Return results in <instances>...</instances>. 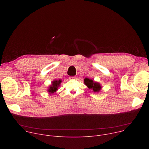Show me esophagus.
Segmentation results:
<instances>
[{
	"instance_id": "esophagus-1",
	"label": "esophagus",
	"mask_w": 149,
	"mask_h": 149,
	"mask_svg": "<svg viewBox=\"0 0 149 149\" xmlns=\"http://www.w3.org/2000/svg\"><path fill=\"white\" fill-rule=\"evenodd\" d=\"M70 79H76V77H75V76H74V77H70Z\"/></svg>"
}]
</instances>
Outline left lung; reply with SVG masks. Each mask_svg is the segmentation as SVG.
Wrapping results in <instances>:
<instances>
[{
	"label": "left lung",
	"mask_w": 149,
	"mask_h": 149,
	"mask_svg": "<svg viewBox=\"0 0 149 149\" xmlns=\"http://www.w3.org/2000/svg\"><path fill=\"white\" fill-rule=\"evenodd\" d=\"M84 82L89 89L92 90L95 93H99L102 88L100 83L97 81H95L94 79L86 78L84 80Z\"/></svg>",
	"instance_id": "obj_1"
}]
</instances>
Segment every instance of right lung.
Returning a JSON list of instances; mask_svg holds the SVG:
<instances>
[{"mask_svg":"<svg viewBox=\"0 0 149 149\" xmlns=\"http://www.w3.org/2000/svg\"><path fill=\"white\" fill-rule=\"evenodd\" d=\"M62 82V80L61 79H54L52 81L51 84L48 88V92L49 94H52L58 91V88L60 86V84Z\"/></svg>","mask_w":149,"mask_h":149,"instance_id":"1","label":"right lung"}]
</instances>
